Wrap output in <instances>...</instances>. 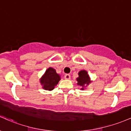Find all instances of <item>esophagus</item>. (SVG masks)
Segmentation results:
<instances>
[{
	"instance_id": "esophagus-1",
	"label": "esophagus",
	"mask_w": 131,
	"mask_h": 131,
	"mask_svg": "<svg viewBox=\"0 0 131 131\" xmlns=\"http://www.w3.org/2000/svg\"><path fill=\"white\" fill-rule=\"evenodd\" d=\"M64 78H65V79H66V80H70V75L66 74L65 75H64Z\"/></svg>"
}]
</instances>
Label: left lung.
I'll use <instances>...</instances> for the list:
<instances>
[{
  "instance_id": "8db88e82",
  "label": "left lung",
  "mask_w": 131,
  "mask_h": 131,
  "mask_svg": "<svg viewBox=\"0 0 131 131\" xmlns=\"http://www.w3.org/2000/svg\"><path fill=\"white\" fill-rule=\"evenodd\" d=\"M79 77L77 79L78 85H80V86H83L85 84L88 85L89 83H90L89 75H88L86 71H85V70H81V71L79 72ZM82 89L83 90V88Z\"/></svg>"
}]
</instances>
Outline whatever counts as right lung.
Returning <instances> with one entry per match:
<instances>
[{"mask_svg":"<svg viewBox=\"0 0 131 131\" xmlns=\"http://www.w3.org/2000/svg\"><path fill=\"white\" fill-rule=\"evenodd\" d=\"M60 76L53 68L48 69L40 80L42 88L46 90H52L60 80Z\"/></svg>","mask_w":131,"mask_h":131,"instance_id":"obj_1","label":"right lung"}]
</instances>
